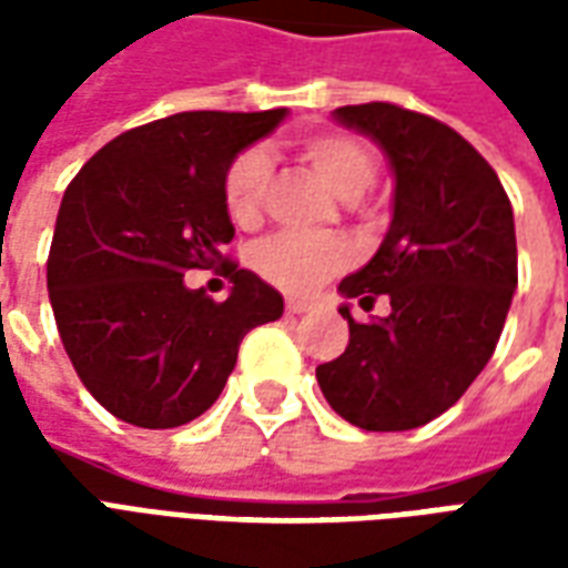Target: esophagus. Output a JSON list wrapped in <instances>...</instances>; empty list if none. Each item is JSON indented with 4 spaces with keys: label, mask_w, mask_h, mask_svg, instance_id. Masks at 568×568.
<instances>
[{
    "label": "esophagus",
    "mask_w": 568,
    "mask_h": 568,
    "mask_svg": "<svg viewBox=\"0 0 568 568\" xmlns=\"http://www.w3.org/2000/svg\"><path fill=\"white\" fill-rule=\"evenodd\" d=\"M285 310H288V313H307L310 301H304V297H288V301H285Z\"/></svg>",
    "instance_id": "34e87169"
}]
</instances>
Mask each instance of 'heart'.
Listing matches in <instances>:
<instances>
[{"label":"heart","instance_id":"obj_1","mask_svg":"<svg viewBox=\"0 0 568 568\" xmlns=\"http://www.w3.org/2000/svg\"><path fill=\"white\" fill-rule=\"evenodd\" d=\"M297 154L325 185L341 200H358L377 175V154L368 142L344 130H320L297 140ZM271 185V158L264 151H243L224 173V210L231 222L252 227L264 212V197ZM255 271L267 283L285 292H313L316 285L341 271L346 252L337 240H313V236L276 234L264 240L252 252Z\"/></svg>","mask_w":568,"mask_h":568}]
</instances>
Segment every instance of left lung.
Here are the masks:
<instances>
[{
	"label": "left lung",
	"mask_w": 568,
	"mask_h": 568,
	"mask_svg": "<svg viewBox=\"0 0 568 568\" xmlns=\"http://www.w3.org/2000/svg\"><path fill=\"white\" fill-rule=\"evenodd\" d=\"M393 173V222L337 292L349 344L316 368L325 402L365 432H407L453 407L499 344L517 288L514 212L499 175L435 118L393 103L334 109ZM386 317L356 323L348 301Z\"/></svg>",
	"instance_id": "8db88e82"
}]
</instances>
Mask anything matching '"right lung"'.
<instances>
[{
    "label": "right lung",
    "mask_w": 568,
    "mask_h": 568,
    "mask_svg": "<svg viewBox=\"0 0 568 568\" xmlns=\"http://www.w3.org/2000/svg\"><path fill=\"white\" fill-rule=\"evenodd\" d=\"M288 118L182 112L128 130L69 182L48 255L60 341L100 405L140 428H175L215 405L240 341L283 316V295L258 273L224 264L215 304L187 271L222 261L234 224L224 173L240 151Z\"/></svg>",
    "instance_id": "add662e5"
}]
</instances>
